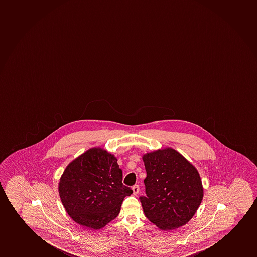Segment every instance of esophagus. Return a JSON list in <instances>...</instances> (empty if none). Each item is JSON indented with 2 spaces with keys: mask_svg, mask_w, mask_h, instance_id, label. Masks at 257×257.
I'll return each mask as SVG.
<instances>
[{
  "mask_svg": "<svg viewBox=\"0 0 257 257\" xmlns=\"http://www.w3.org/2000/svg\"><path fill=\"white\" fill-rule=\"evenodd\" d=\"M132 190H133L134 195H137V194H138L140 191L139 185H135V186H133V188H132Z\"/></svg>",
  "mask_w": 257,
  "mask_h": 257,
  "instance_id": "34e87169",
  "label": "esophagus"
}]
</instances>
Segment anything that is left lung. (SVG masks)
Returning <instances> with one entry per match:
<instances>
[{
  "mask_svg": "<svg viewBox=\"0 0 257 257\" xmlns=\"http://www.w3.org/2000/svg\"><path fill=\"white\" fill-rule=\"evenodd\" d=\"M142 160L147 171L146 195L140 201L146 217L164 230L186 224L203 198L196 168L171 148L148 153Z\"/></svg>",
  "mask_w": 257,
  "mask_h": 257,
  "instance_id": "1",
  "label": "left lung"
}]
</instances>
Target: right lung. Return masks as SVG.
<instances>
[{"label":"right lung","instance_id":"right-lung-1","mask_svg":"<svg viewBox=\"0 0 257 257\" xmlns=\"http://www.w3.org/2000/svg\"><path fill=\"white\" fill-rule=\"evenodd\" d=\"M58 191L68 215L92 230L116 218L124 198L133 193L122 184L117 159L101 148H91L68 164Z\"/></svg>","mask_w":257,"mask_h":257}]
</instances>
